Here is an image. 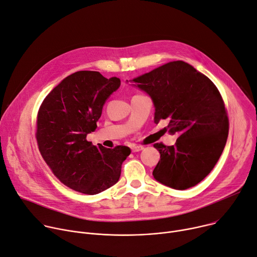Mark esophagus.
Listing matches in <instances>:
<instances>
[{"mask_svg":"<svg viewBox=\"0 0 257 257\" xmlns=\"http://www.w3.org/2000/svg\"><path fill=\"white\" fill-rule=\"evenodd\" d=\"M143 149H144L143 146H137V145L132 146V151H133V152H139V151L143 150Z\"/></svg>","mask_w":257,"mask_h":257,"instance_id":"esophagus-1","label":"esophagus"}]
</instances>
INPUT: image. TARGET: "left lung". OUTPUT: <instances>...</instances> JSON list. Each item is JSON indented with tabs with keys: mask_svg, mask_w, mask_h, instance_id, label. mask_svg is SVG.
Instances as JSON below:
<instances>
[{
	"mask_svg": "<svg viewBox=\"0 0 257 257\" xmlns=\"http://www.w3.org/2000/svg\"><path fill=\"white\" fill-rule=\"evenodd\" d=\"M133 81L150 95L154 121L166 119L177 135L174 146L154 144L160 160L153 170L159 183L186 190L206 178L218 161L229 135V118L215 84L184 61L166 63Z\"/></svg>",
	"mask_w": 257,
	"mask_h": 257,
	"instance_id": "left-lung-1",
	"label": "left lung"
}]
</instances>
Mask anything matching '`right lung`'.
Listing matches in <instances>:
<instances>
[{
	"label": "right lung",
	"mask_w": 257,
	"mask_h": 257,
	"mask_svg": "<svg viewBox=\"0 0 257 257\" xmlns=\"http://www.w3.org/2000/svg\"><path fill=\"white\" fill-rule=\"evenodd\" d=\"M119 85L118 77L77 71L55 87L40 106L36 139L41 155L54 176L76 192L95 195L115 185L131 154L126 146L96 147L87 140L106 100Z\"/></svg>",
	"instance_id": "obj_1"
}]
</instances>
